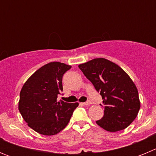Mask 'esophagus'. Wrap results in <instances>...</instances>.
I'll list each match as a JSON object with an SVG mask.
<instances>
[{
  "label": "esophagus",
  "mask_w": 156,
  "mask_h": 156,
  "mask_svg": "<svg viewBox=\"0 0 156 156\" xmlns=\"http://www.w3.org/2000/svg\"><path fill=\"white\" fill-rule=\"evenodd\" d=\"M91 104H93V103H92V101H86V102L83 103V105H91Z\"/></svg>",
  "instance_id": "obj_1"
}]
</instances>
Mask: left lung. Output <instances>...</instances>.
Masks as SVG:
<instances>
[{
  "label": "left lung",
  "mask_w": 156,
  "mask_h": 156,
  "mask_svg": "<svg viewBox=\"0 0 156 156\" xmlns=\"http://www.w3.org/2000/svg\"><path fill=\"white\" fill-rule=\"evenodd\" d=\"M78 66L102 97L104 115L96 123L109 132L127 127L140 107L137 87L129 75L118 65L103 58Z\"/></svg>",
  "instance_id": "left-lung-1"
}]
</instances>
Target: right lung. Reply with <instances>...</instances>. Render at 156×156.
Instances as JSON below:
<instances>
[{
    "mask_svg": "<svg viewBox=\"0 0 156 156\" xmlns=\"http://www.w3.org/2000/svg\"><path fill=\"white\" fill-rule=\"evenodd\" d=\"M71 66L53 62L34 73L20 91L19 110L30 128L51 136L62 130L69 123L79 103L58 101L63 90L62 76Z\"/></svg>",
    "mask_w": 156,
    "mask_h": 156,
    "instance_id": "obj_1",
    "label": "right lung"
}]
</instances>
